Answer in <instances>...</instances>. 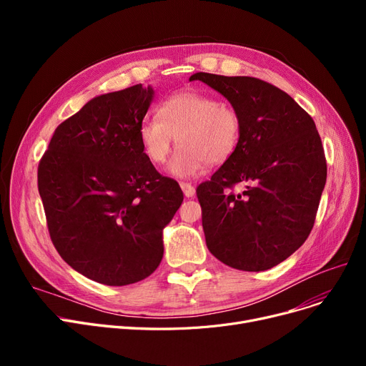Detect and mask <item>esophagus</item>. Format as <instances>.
I'll return each mask as SVG.
<instances>
[{
  "mask_svg": "<svg viewBox=\"0 0 366 366\" xmlns=\"http://www.w3.org/2000/svg\"><path fill=\"white\" fill-rule=\"evenodd\" d=\"M181 188H182V191H184V196L185 197H194V194H196V188L191 185V184H188V182H181Z\"/></svg>",
  "mask_w": 366,
  "mask_h": 366,
  "instance_id": "esophagus-1",
  "label": "esophagus"
}]
</instances>
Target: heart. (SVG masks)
Masks as SVG:
<instances>
[{"mask_svg":"<svg viewBox=\"0 0 366 366\" xmlns=\"http://www.w3.org/2000/svg\"><path fill=\"white\" fill-rule=\"evenodd\" d=\"M242 119L237 109L215 96L179 92L160 107L159 115L147 119L139 138L147 157L156 164L166 162L173 142L179 144L167 172L175 178L200 175L206 164H222L237 149Z\"/></svg>","mask_w":366,"mask_h":366,"instance_id":"b5f03b06","label":"heart"}]
</instances>
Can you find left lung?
I'll list each match as a JSON object with an SVG mask.
<instances>
[{"label": "left lung", "instance_id": "8db88e82", "mask_svg": "<svg viewBox=\"0 0 366 366\" xmlns=\"http://www.w3.org/2000/svg\"><path fill=\"white\" fill-rule=\"evenodd\" d=\"M194 80L219 92L242 119L237 149L197 187L207 249L237 270H268L291 257L315 225L326 182L319 132L270 83L207 72L191 75Z\"/></svg>", "mask_w": 366, "mask_h": 366}]
</instances>
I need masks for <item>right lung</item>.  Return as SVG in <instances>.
<instances>
[{
  "mask_svg": "<svg viewBox=\"0 0 366 366\" xmlns=\"http://www.w3.org/2000/svg\"><path fill=\"white\" fill-rule=\"evenodd\" d=\"M137 84L89 101L56 127L38 164L50 239L75 272L108 286L148 277L163 258V228L184 194L152 166L139 129L152 102Z\"/></svg>",
  "mask_w": 366,
  "mask_h": 366,
  "instance_id": "1",
  "label": "right lung"
}]
</instances>
